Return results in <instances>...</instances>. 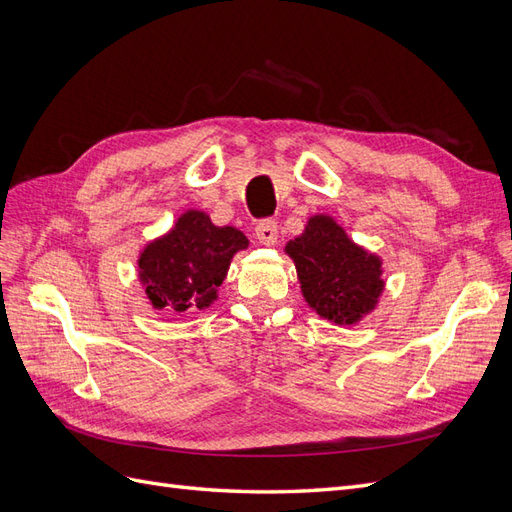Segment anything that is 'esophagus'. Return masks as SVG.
I'll return each instance as SVG.
<instances>
[{
	"label": "esophagus",
	"mask_w": 512,
	"mask_h": 512,
	"mask_svg": "<svg viewBox=\"0 0 512 512\" xmlns=\"http://www.w3.org/2000/svg\"><path fill=\"white\" fill-rule=\"evenodd\" d=\"M277 235H280V228H277V222L271 218L260 220L256 224V239L262 245H275L277 243Z\"/></svg>",
	"instance_id": "34e87169"
}]
</instances>
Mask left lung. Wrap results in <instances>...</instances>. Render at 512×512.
I'll list each match as a JSON object with an SVG mask.
<instances>
[{
  "label": "left lung",
  "instance_id": "left-lung-1",
  "mask_svg": "<svg viewBox=\"0 0 512 512\" xmlns=\"http://www.w3.org/2000/svg\"><path fill=\"white\" fill-rule=\"evenodd\" d=\"M297 265L305 301L335 324H354L374 309L384 282L382 262L354 245L327 215L307 222L301 237L286 245Z\"/></svg>",
  "mask_w": 512,
  "mask_h": 512
}]
</instances>
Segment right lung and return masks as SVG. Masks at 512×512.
<instances>
[{"label":"right lung","instance_id":"obj_1","mask_svg":"<svg viewBox=\"0 0 512 512\" xmlns=\"http://www.w3.org/2000/svg\"><path fill=\"white\" fill-rule=\"evenodd\" d=\"M247 247L237 228L213 226L209 215L188 211L166 237L147 245L138 260L141 282L153 307L196 312L218 297L235 252Z\"/></svg>","mask_w":512,"mask_h":512}]
</instances>
